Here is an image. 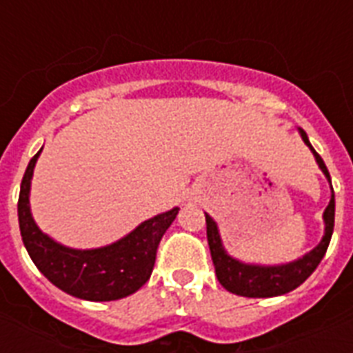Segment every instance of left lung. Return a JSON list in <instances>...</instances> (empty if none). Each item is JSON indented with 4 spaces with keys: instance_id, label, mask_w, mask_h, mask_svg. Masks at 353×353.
<instances>
[{
    "instance_id": "1",
    "label": "left lung",
    "mask_w": 353,
    "mask_h": 353,
    "mask_svg": "<svg viewBox=\"0 0 353 353\" xmlns=\"http://www.w3.org/2000/svg\"><path fill=\"white\" fill-rule=\"evenodd\" d=\"M302 141L310 146V150L315 155L319 168L323 170L326 179L332 185V177L330 172L324 165L323 157L313 150L306 132L299 128ZM324 236L321 243L304 256L299 260H293L290 263H280V265H256V263H245L232 258L227 254L225 247L221 243L220 231L216 221L209 214H205L207 220V240H209L210 256L214 262L216 276L220 280V284L227 291H231L234 295L251 296V299H268V296H279L284 293H290L295 288L304 282L310 274L317 269L321 260L326 254V249L330 245L332 234H334V223H335V194L332 187V199H330L328 207L324 210Z\"/></svg>"
}]
</instances>
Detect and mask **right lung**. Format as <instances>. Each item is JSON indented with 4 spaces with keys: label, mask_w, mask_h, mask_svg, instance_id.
Returning a JSON list of instances; mask_svg holds the SVG:
<instances>
[{
    "label": "right lung",
    "mask_w": 353,
    "mask_h": 353,
    "mask_svg": "<svg viewBox=\"0 0 353 353\" xmlns=\"http://www.w3.org/2000/svg\"><path fill=\"white\" fill-rule=\"evenodd\" d=\"M41 150L29 161L21 179L18 221L23 245L40 273L68 295L93 302L117 301L148 282L154 271L161 238L176 220L179 209L143 221L130 234L97 249H71L38 229L29 205L30 179Z\"/></svg>",
    "instance_id": "obj_1"
}]
</instances>
